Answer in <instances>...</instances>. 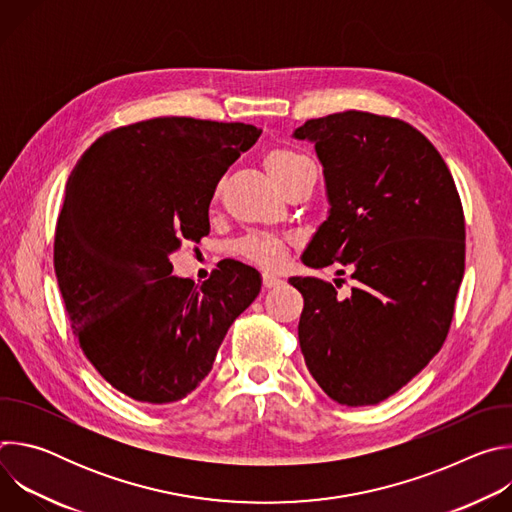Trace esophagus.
I'll return each instance as SVG.
<instances>
[{"instance_id":"1","label":"esophagus","mask_w":512,"mask_h":512,"mask_svg":"<svg viewBox=\"0 0 512 512\" xmlns=\"http://www.w3.org/2000/svg\"><path fill=\"white\" fill-rule=\"evenodd\" d=\"M283 281L279 279V277H275V275H269V273H265L263 275V287L265 289H275V287H279Z\"/></svg>"}]
</instances>
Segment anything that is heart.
<instances>
[{
  "label": "heart",
  "mask_w": 512,
  "mask_h": 512,
  "mask_svg": "<svg viewBox=\"0 0 512 512\" xmlns=\"http://www.w3.org/2000/svg\"><path fill=\"white\" fill-rule=\"evenodd\" d=\"M265 168L269 172V176L275 180V184L287 192L296 182H300L304 178L306 172L312 170V164L308 158H304L302 154L294 152V150H273L271 154H267L265 158ZM218 196V192H216ZM289 251V239L287 237H279V235H247L241 241H237L235 245V253L239 257H243L245 261L267 269V271H275L285 263Z\"/></svg>",
  "instance_id": "b5f03b06"
}]
</instances>
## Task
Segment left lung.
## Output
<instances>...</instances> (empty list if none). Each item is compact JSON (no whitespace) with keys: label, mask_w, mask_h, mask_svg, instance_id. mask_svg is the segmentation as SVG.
Returning a JSON list of instances; mask_svg holds the SVG:
<instances>
[{"label":"left lung","mask_w":512,"mask_h":512,"mask_svg":"<svg viewBox=\"0 0 512 512\" xmlns=\"http://www.w3.org/2000/svg\"><path fill=\"white\" fill-rule=\"evenodd\" d=\"M324 168L328 218L302 261L352 267L346 300L332 283L291 277L304 296L298 336L308 371L340 405H377L440 352L464 277V210L431 141L409 123L364 111L294 131Z\"/></svg>","instance_id":"1"}]
</instances>
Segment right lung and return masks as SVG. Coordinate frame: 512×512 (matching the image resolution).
Wrapping results in <instances>:
<instances>
[{"label": "right lung", "mask_w": 512, "mask_h": 512, "mask_svg": "<svg viewBox=\"0 0 512 512\" xmlns=\"http://www.w3.org/2000/svg\"><path fill=\"white\" fill-rule=\"evenodd\" d=\"M261 129L156 117L103 133L66 182L54 271L85 356L123 395L184 399L210 373L231 324L261 291L253 267L225 259L202 285L170 255L210 231L214 188Z\"/></svg>", "instance_id": "right-lung-1"}]
</instances>
